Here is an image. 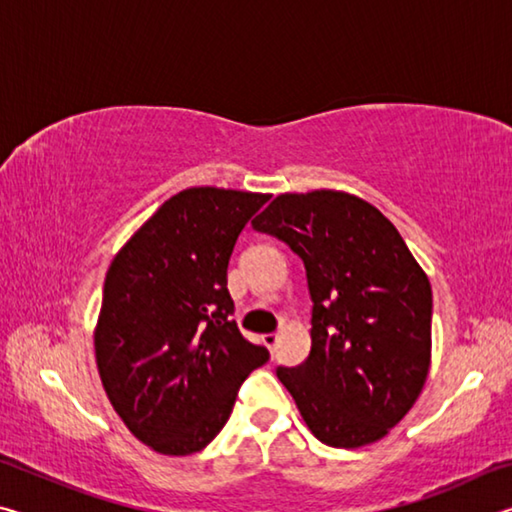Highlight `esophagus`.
I'll use <instances>...</instances> for the list:
<instances>
[{"label":"esophagus","mask_w":512,"mask_h":512,"mask_svg":"<svg viewBox=\"0 0 512 512\" xmlns=\"http://www.w3.org/2000/svg\"><path fill=\"white\" fill-rule=\"evenodd\" d=\"M262 341H264V345L268 350H275V345H277V334L275 332H271V334H264L262 336Z\"/></svg>","instance_id":"34e87169"}]
</instances>
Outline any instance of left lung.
Returning <instances> with one entry per match:
<instances>
[{
    "instance_id": "1",
    "label": "left lung",
    "mask_w": 512,
    "mask_h": 512,
    "mask_svg": "<svg viewBox=\"0 0 512 512\" xmlns=\"http://www.w3.org/2000/svg\"><path fill=\"white\" fill-rule=\"evenodd\" d=\"M253 228L307 273L311 352L277 368L311 433L329 447L375 443L418 400L431 361V284L395 225L357 196L282 194Z\"/></svg>"
}]
</instances>
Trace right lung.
Wrapping results in <instances>:
<instances>
[{
  "instance_id": "1",
  "label": "right lung",
  "mask_w": 512,
  "mask_h": 512,
  "mask_svg": "<svg viewBox=\"0 0 512 512\" xmlns=\"http://www.w3.org/2000/svg\"><path fill=\"white\" fill-rule=\"evenodd\" d=\"M268 194L192 187L121 248L94 334L101 384L155 452H201L228 422L244 379L268 361L241 336L228 291L237 237Z\"/></svg>"
}]
</instances>
